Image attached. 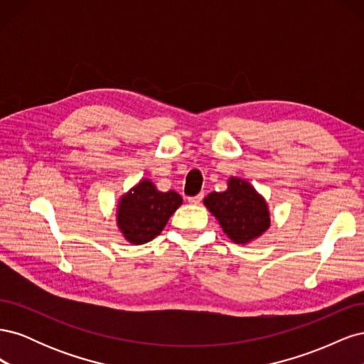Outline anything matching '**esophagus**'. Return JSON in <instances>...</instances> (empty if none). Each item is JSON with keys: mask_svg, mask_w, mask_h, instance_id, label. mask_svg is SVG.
<instances>
[{"mask_svg": "<svg viewBox=\"0 0 364 364\" xmlns=\"http://www.w3.org/2000/svg\"><path fill=\"white\" fill-rule=\"evenodd\" d=\"M202 199H203V194H197V196L188 197V202H190V203H193V205H197V203H200V202H202Z\"/></svg>", "mask_w": 364, "mask_h": 364, "instance_id": "obj_1", "label": "esophagus"}]
</instances>
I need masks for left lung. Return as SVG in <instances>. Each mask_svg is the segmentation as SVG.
Segmentation results:
<instances>
[{
	"instance_id": "1",
	"label": "left lung",
	"mask_w": 364,
	"mask_h": 364,
	"mask_svg": "<svg viewBox=\"0 0 364 364\" xmlns=\"http://www.w3.org/2000/svg\"><path fill=\"white\" fill-rule=\"evenodd\" d=\"M203 203L234 243H249L270 226L266 200L246 181L230 178L226 191L208 194Z\"/></svg>"
}]
</instances>
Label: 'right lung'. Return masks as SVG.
Wrapping results in <instances>:
<instances>
[{
  "mask_svg": "<svg viewBox=\"0 0 364 364\" xmlns=\"http://www.w3.org/2000/svg\"><path fill=\"white\" fill-rule=\"evenodd\" d=\"M182 205V197L170 190L158 191L150 181H141L118 205L117 222L124 238L134 245L151 241L167 225L173 213Z\"/></svg>",
  "mask_w": 364,
  "mask_h": 364,
  "instance_id": "1",
  "label": "right lung"
}]
</instances>
